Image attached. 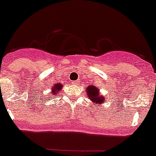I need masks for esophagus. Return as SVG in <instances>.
Listing matches in <instances>:
<instances>
[{
	"label": "esophagus",
	"instance_id": "esophagus-1",
	"mask_svg": "<svg viewBox=\"0 0 156 156\" xmlns=\"http://www.w3.org/2000/svg\"><path fill=\"white\" fill-rule=\"evenodd\" d=\"M72 83H73L74 85H78V84H79V81H78V80H77V81H73Z\"/></svg>",
	"mask_w": 156,
	"mask_h": 156
}]
</instances>
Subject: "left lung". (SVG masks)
I'll use <instances>...</instances> for the list:
<instances>
[{"label": "left lung", "mask_w": 156, "mask_h": 156, "mask_svg": "<svg viewBox=\"0 0 156 156\" xmlns=\"http://www.w3.org/2000/svg\"><path fill=\"white\" fill-rule=\"evenodd\" d=\"M85 94L87 97L89 98L91 101H92V103L98 106V105L104 104L105 101H107L106 100L107 98L103 94H101V93L99 92V89L94 85H89V86L86 87V94Z\"/></svg>", "instance_id": "1"}]
</instances>
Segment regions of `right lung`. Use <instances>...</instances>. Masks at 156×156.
Returning a JSON list of instances; mask_svg holds the SVG:
<instances>
[{
    "label": "right lung",
    "instance_id": "right-lung-1",
    "mask_svg": "<svg viewBox=\"0 0 156 156\" xmlns=\"http://www.w3.org/2000/svg\"><path fill=\"white\" fill-rule=\"evenodd\" d=\"M63 87H64V84H61V83H56L55 85H52V88H51L50 95L48 94V98L53 99V98H55V97H57L58 94H59V93H61ZM54 96H55V97H53Z\"/></svg>",
    "mask_w": 156,
    "mask_h": 156
}]
</instances>
